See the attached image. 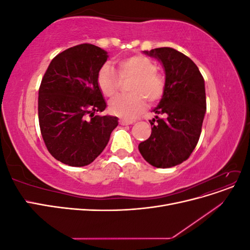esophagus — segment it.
Returning a JSON list of instances; mask_svg holds the SVG:
<instances>
[{"mask_svg": "<svg viewBox=\"0 0 250 250\" xmlns=\"http://www.w3.org/2000/svg\"><path fill=\"white\" fill-rule=\"evenodd\" d=\"M120 124L121 125H130V124H132L134 121H132V120H126V119H120Z\"/></svg>", "mask_w": 250, "mask_h": 250, "instance_id": "34e87169", "label": "esophagus"}]
</instances>
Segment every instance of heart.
Here are the masks:
<instances>
[{
	"mask_svg": "<svg viewBox=\"0 0 250 250\" xmlns=\"http://www.w3.org/2000/svg\"><path fill=\"white\" fill-rule=\"evenodd\" d=\"M121 78L133 77L128 90L129 94L119 95L109 103V109L124 119H133L146 107V99L154 103L162 99L165 92V80L156 73V64L152 59L144 55H132L119 60ZM97 83L102 94L106 97L115 96L119 88V77L113 67L103 64L97 76Z\"/></svg>",
	"mask_w": 250,
	"mask_h": 250,
	"instance_id": "1",
	"label": "heart"
}]
</instances>
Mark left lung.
<instances>
[{
  "instance_id": "1",
  "label": "left lung",
  "mask_w": 250,
  "mask_h": 250,
  "mask_svg": "<svg viewBox=\"0 0 250 250\" xmlns=\"http://www.w3.org/2000/svg\"><path fill=\"white\" fill-rule=\"evenodd\" d=\"M160 62L165 71V92L152 109L166 119L150 121L151 135L139 150L156 168H171L191 155L197 145L207 111L204 79L192 59L173 48L143 51Z\"/></svg>"
}]
</instances>
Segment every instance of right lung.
<instances>
[{"label":"right lung","instance_id":"obj_1","mask_svg":"<svg viewBox=\"0 0 250 250\" xmlns=\"http://www.w3.org/2000/svg\"><path fill=\"white\" fill-rule=\"evenodd\" d=\"M107 52L82 43L52 59L39 90V121L53 157L72 167L93 163L106 147L118 118L96 116L106 108L97 83Z\"/></svg>","mask_w":250,"mask_h":250}]
</instances>
